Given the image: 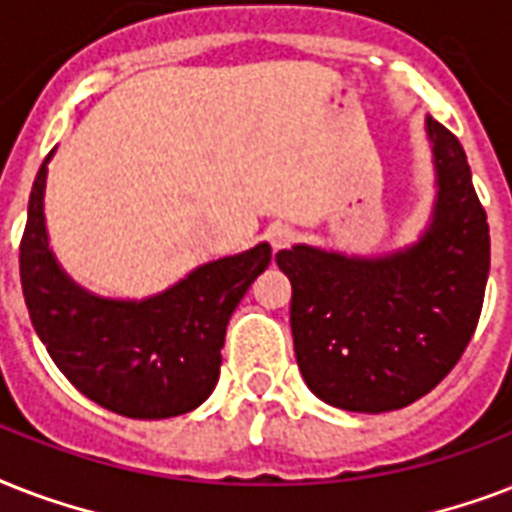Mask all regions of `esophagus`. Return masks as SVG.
Listing matches in <instances>:
<instances>
[{
    "mask_svg": "<svg viewBox=\"0 0 512 512\" xmlns=\"http://www.w3.org/2000/svg\"><path fill=\"white\" fill-rule=\"evenodd\" d=\"M293 229L288 227V224H275V227L269 229V243H272V248L275 251H283V248H288V245L293 243Z\"/></svg>",
    "mask_w": 512,
    "mask_h": 512,
    "instance_id": "esophagus-1",
    "label": "esophagus"
}]
</instances>
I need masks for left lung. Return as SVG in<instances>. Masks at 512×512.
<instances>
[{"mask_svg": "<svg viewBox=\"0 0 512 512\" xmlns=\"http://www.w3.org/2000/svg\"><path fill=\"white\" fill-rule=\"evenodd\" d=\"M433 144V221L387 256H344L293 245L275 256L291 280L296 363L320 400L382 414L433 390L462 358L489 280V224L465 149L427 117Z\"/></svg>", "mask_w": 512, "mask_h": 512, "instance_id": "obj_1", "label": "left lung"}]
</instances>
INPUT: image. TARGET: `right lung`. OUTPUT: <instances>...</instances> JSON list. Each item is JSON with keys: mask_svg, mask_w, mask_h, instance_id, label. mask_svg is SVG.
Returning <instances> with one entry per match:
<instances>
[{"mask_svg": "<svg viewBox=\"0 0 512 512\" xmlns=\"http://www.w3.org/2000/svg\"><path fill=\"white\" fill-rule=\"evenodd\" d=\"M47 160L31 186L21 240V285L34 331L66 379L98 406L130 419L192 411L219 382L227 323L269 267L272 248L259 243L202 264L144 301L95 296L63 272L47 245Z\"/></svg>", "mask_w": 512, "mask_h": 512, "instance_id": "obj_1", "label": "right lung"}]
</instances>
